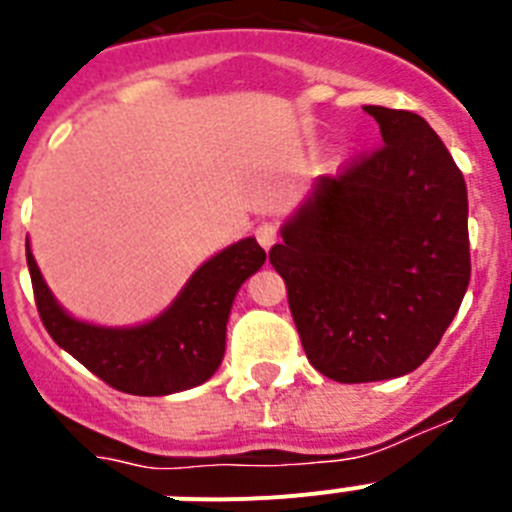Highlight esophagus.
Wrapping results in <instances>:
<instances>
[{"mask_svg": "<svg viewBox=\"0 0 512 512\" xmlns=\"http://www.w3.org/2000/svg\"><path fill=\"white\" fill-rule=\"evenodd\" d=\"M253 233H256V241H259L261 248H266V251H269V248L279 241V228L274 223L256 225V230H253Z\"/></svg>", "mask_w": 512, "mask_h": 512, "instance_id": "1", "label": "esophagus"}]
</instances>
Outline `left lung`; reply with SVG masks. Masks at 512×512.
Here are the masks:
<instances>
[{
    "mask_svg": "<svg viewBox=\"0 0 512 512\" xmlns=\"http://www.w3.org/2000/svg\"><path fill=\"white\" fill-rule=\"evenodd\" d=\"M382 143L315 189L269 251L310 364L333 382L402 377L469 287L467 184L420 115L366 104Z\"/></svg>",
    "mask_w": 512,
    "mask_h": 512,
    "instance_id": "left-lung-1",
    "label": "left lung"
}]
</instances>
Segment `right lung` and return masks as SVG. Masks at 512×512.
Wrapping results in <instances>:
<instances>
[{
    "label": "right lung",
    "mask_w": 512,
    "mask_h": 512,
    "mask_svg": "<svg viewBox=\"0 0 512 512\" xmlns=\"http://www.w3.org/2000/svg\"><path fill=\"white\" fill-rule=\"evenodd\" d=\"M264 261L256 238H243L194 271L158 318L133 328H107L71 318L58 305L27 243L35 305L53 341L110 387L143 397L192 390L217 372L235 295Z\"/></svg>",
    "instance_id": "obj_1"
}]
</instances>
